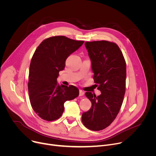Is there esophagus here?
Here are the masks:
<instances>
[{
	"label": "esophagus",
	"instance_id": "obj_1",
	"mask_svg": "<svg viewBox=\"0 0 156 156\" xmlns=\"http://www.w3.org/2000/svg\"><path fill=\"white\" fill-rule=\"evenodd\" d=\"M79 92H80V94H79V95H80V97L83 96V95H84V92H83V91H82V90H80Z\"/></svg>",
	"mask_w": 156,
	"mask_h": 156
}]
</instances>
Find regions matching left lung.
<instances>
[{
  "mask_svg": "<svg viewBox=\"0 0 156 156\" xmlns=\"http://www.w3.org/2000/svg\"><path fill=\"white\" fill-rule=\"evenodd\" d=\"M85 47L92 62L95 83L101 94L96 97L87 92L85 96L92 107L82 114L83 124L88 129L102 130L117 116L125 94L126 68L119 47L108 41L87 42Z\"/></svg>",
  "mask_w": 156,
  "mask_h": 156,
  "instance_id": "8db88e82",
  "label": "left lung"
}]
</instances>
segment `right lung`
<instances>
[{"mask_svg": "<svg viewBox=\"0 0 156 156\" xmlns=\"http://www.w3.org/2000/svg\"><path fill=\"white\" fill-rule=\"evenodd\" d=\"M64 36L44 40L32 57L28 76V92L31 107L37 115L46 121H54L62 114L66 101L79 95L75 86L58 85L59 72L65 67V61L83 45Z\"/></svg>", "mask_w": 156, "mask_h": 156, "instance_id": "obj_1", "label": "right lung"}]
</instances>
